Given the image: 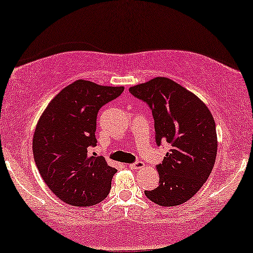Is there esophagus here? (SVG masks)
I'll return each instance as SVG.
<instances>
[{
	"instance_id": "esophagus-1",
	"label": "esophagus",
	"mask_w": 253,
	"mask_h": 253,
	"mask_svg": "<svg viewBox=\"0 0 253 253\" xmlns=\"http://www.w3.org/2000/svg\"><path fill=\"white\" fill-rule=\"evenodd\" d=\"M144 167H145V165H144L143 162H135V163L129 164L130 169H143Z\"/></svg>"
}]
</instances>
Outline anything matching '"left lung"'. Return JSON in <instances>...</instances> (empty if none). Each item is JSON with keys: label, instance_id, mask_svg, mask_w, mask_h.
I'll list each match as a JSON object with an SVG mask.
<instances>
[{"label": "left lung", "instance_id": "obj_1", "mask_svg": "<svg viewBox=\"0 0 253 253\" xmlns=\"http://www.w3.org/2000/svg\"><path fill=\"white\" fill-rule=\"evenodd\" d=\"M129 92L149 104L157 144L171 150L157 165L159 184L145 195L156 205L173 207L190 200L208 179L216 158L215 121L195 94L167 77L130 86Z\"/></svg>", "mask_w": 253, "mask_h": 253}]
</instances>
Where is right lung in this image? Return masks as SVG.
Wrapping results in <instances>:
<instances>
[{
    "label": "right lung",
    "instance_id": "right-lung-1",
    "mask_svg": "<svg viewBox=\"0 0 253 253\" xmlns=\"http://www.w3.org/2000/svg\"><path fill=\"white\" fill-rule=\"evenodd\" d=\"M123 91L124 86L77 80L52 98L38 121L34 162L47 187L63 202L89 207L108 195L117 169L88 151L97 143L98 110Z\"/></svg>",
    "mask_w": 253,
    "mask_h": 253
}]
</instances>
